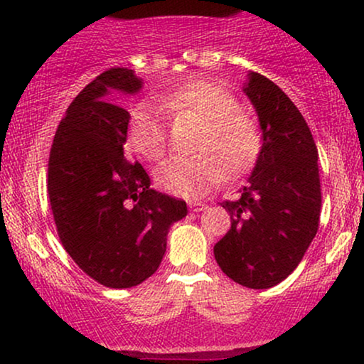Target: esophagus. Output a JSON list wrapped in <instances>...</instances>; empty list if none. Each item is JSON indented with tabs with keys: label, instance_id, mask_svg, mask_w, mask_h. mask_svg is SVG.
I'll return each mask as SVG.
<instances>
[{
	"label": "esophagus",
	"instance_id": "1",
	"mask_svg": "<svg viewBox=\"0 0 364 364\" xmlns=\"http://www.w3.org/2000/svg\"><path fill=\"white\" fill-rule=\"evenodd\" d=\"M207 205L203 202H190V210L191 212H202L205 210Z\"/></svg>",
	"mask_w": 364,
	"mask_h": 364
}]
</instances>
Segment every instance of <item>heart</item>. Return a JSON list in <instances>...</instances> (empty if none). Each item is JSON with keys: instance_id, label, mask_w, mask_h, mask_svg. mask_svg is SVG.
<instances>
[{"instance_id": "obj_1", "label": "heart", "mask_w": 364, "mask_h": 364, "mask_svg": "<svg viewBox=\"0 0 364 364\" xmlns=\"http://www.w3.org/2000/svg\"><path fill=\"white\" fill-rule=\"evenodd\" d=\"M159 106L171 116L195 114L193 156L174 157L156 171L157 185L181 196H200L229 174H241L257 162L262 150V132L252 114L237 107V99L224 87L205 80L183 83L159 95ZM127 145L145 161L159 162L168 154V123L154 104H136L129 111Z\"/></svg>"}]
</instances>
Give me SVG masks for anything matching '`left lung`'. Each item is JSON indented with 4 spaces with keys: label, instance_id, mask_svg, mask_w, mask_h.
Masks as SVG:
<instances>
[{
    "label": "left lung",
    "instance_id": "obj_1",
    "mask_svg": "<svg viewBox=\"0 0 364 364\" xmlns=\"http://www.w3.org/2000/svg\"><path fill=\"white\" fill-rule=\"evenodd\" d=\"M245 92L260 118L263 144L240 198L220 203L231 228L214 255L229 279L269 289L299 265L318 231V150L303 114L272 80L250 73Z\"/></svg>",
    "mask_w": 364,
    "mask_h": 364
}]
</instances>
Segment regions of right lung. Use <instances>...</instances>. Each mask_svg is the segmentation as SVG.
I'll return each mask as SVG.
<instances>
[{
  "mask_svg": "<svg viewBox=\"0 0 364 364\" xmlns=\"http://www.w3.org/2000/svg\"><path fill=\"white\" fill-rule=\"evenodd\" d=\"M140 87L128 68L95 77L70 104L49 152L48 195L63 248L112 289L156 272L169 228L188 214L185 200L152 190L144 166L124 156L129 114L104 95Z\"/></svg>",
  "mask_w": 364,
  "mask_h": 364,
  "instance_id": "1",
  "label": "right lung"
}]
</instances>
